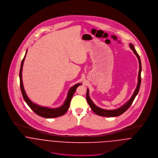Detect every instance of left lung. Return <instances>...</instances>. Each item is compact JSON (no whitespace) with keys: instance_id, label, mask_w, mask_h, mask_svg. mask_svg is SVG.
<instances>
[{"instance_id":"obj_1","label":"left lung","mask_w":158,"mask_h":158,"mask_svg":"<svg viewBox=\"0 0 158 158\" xmlns=\"http://www.w3.org/2000/svg\"><path fill=\"white\" fill-rule=\"evenodd\" d=\"M130 47L131 48V50L133 51L134 53L135 54L139 60V76H138V83H137V85L136 87V89L135 90V92L133 94V95H132V97H131V98L122 106H121L120 108L116 109V110H103L102 108H98V106H97L91 100V99L89 97V89H87V93H86V100L87 102L88 103V104L90 106L91 110L95 113L96 114L100 115V116H104V117H116V116H118L121 114H122L123 113H125L129 108L130 106L131 105V104L133 103L135 98V96L137 95V94H138V92L140 88V83H141V71H142V66H141V62H140V59L139 57V55H138V53H137L136 50L135 48L134 45L132 44H130Z\"/></svg>"}]
</instances>
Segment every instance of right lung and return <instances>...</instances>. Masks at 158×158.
I'll return each instance as SVG.
<instances>
[{
  "label": "right lung",
  "mask_w": 158,
  "mask_h": 158,
  "mask_svg": "<svg viewBox=\"0 0 158 158\" xmlns=\"http://www.w3.org/2000/svg\"><path fill=\"white\" fill-rule=\"evenodd\" d=\"M27 50L26 51L25 55L23 58L22 63H21V69H20V71H19V78H20V87H21V90L22 92V94H23V98L24 99V100L25 101V102L27 103V104L28 105V106L34 111V113H36L37 115L44 117V118H55V117H58L61 115H63L65 113L67 112V111L69 109L70 103V101L71 99L72 98L73 95L74 94L75 90L77 89V88L81 85V83H78L76 84L75 85H74L73 86H72L68 92V96L66 98V100H65L64 104L59 107V108H47V107H44V106H39L34 103H33L27 97L25 91L23 89V78H22V71H23V61L27 54Z\"/></svg>",
  "instance_id": "1"
}]
</instances>
